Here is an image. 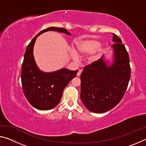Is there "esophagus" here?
<instances>
[{"mask_svg": "<svg viewBox=\"0 0 146 146\" xmlns=\"http://www.w3.org/2000/svg\"><path fill=\"white\" fill-rule=\"evenodd\" d=\"M81 73H82V70H78V71L77 74H76V76H80V75H81Z\"/></svg>", "mask_w": 146, "mask_h": 146, "instance_id": "34e87169", "label": "esophagus"}]
</instances>
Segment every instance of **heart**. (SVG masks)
<instances>
[{
	"instance_id": "obj_1",
	"label": "heart",
	"mask_w": 146,
	"mask_h": 146,
	"mask_svg": "<svg viewBox=\"0 0 146 146\" xmlns=\"http://www.w3.org/2000/svg\"><path fill=\"white\" fill-rule=\"evenodd\" d=\"M100 45V41L97 38L81 39L75 43V51L78 55L87 56L91 55L97 50L98 53H95L93 56L94 58H97L99 56V52L102 50Z\"/></svg>"
}]
</instances>
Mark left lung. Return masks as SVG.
<instances>
[{"mask_svg": "<svg viewBox=\"0 0 146 146\" xmlns=\"http://www.w3.org/2000/svg\"><path fill=\"white\" fill-rule=\"evenodd\" d=\"M113 35V63L110 65L102 56L86 66L80 75V99L93 113H103L115 108L124 95L130 79L126 49L117 35Z\"/></svg>", "mask_w": 146, "mask_h": 146, "instance_id": "8db88e82", "label": "left lung"}]
</instances>
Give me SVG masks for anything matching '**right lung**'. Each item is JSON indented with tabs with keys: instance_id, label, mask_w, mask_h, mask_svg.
I'll use <instances>...</instances> for the list:
<instances>
[{
	"instance_id": "obj_1",
	"label": "right lung",
	"mask_w": 146,
	"mask_h": 146,
	"mask_svg": "<svg viewBox=\"0 0 146 146\" xmlns=\"http://www.w3.org/2000/svg\"><path fill=\"white\" fill-rule=\"evenodd\" d=\"M56 31L71 35L64 28L49 27L36 35L27 46L21 71V80L24 95L30 104L39 110H49L58 105L64 88L75 78L78 70L62 68L53 72H44L38 68L33 56L36 38L42 33Z\"/></svg>"
}]
</instances>
